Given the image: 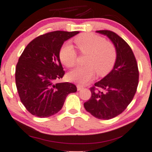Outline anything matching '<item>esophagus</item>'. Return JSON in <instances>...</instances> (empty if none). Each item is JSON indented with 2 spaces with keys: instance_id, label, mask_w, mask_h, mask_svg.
Returning <instances> with one entry per match:
<instances>
[{
  "instance_id": "obj_1",
  "label": "esophagus",
  "mask_w": 152,
  "mask_h": 152,
  "mask_svg": "<svg viewBox=\"0 0 152 152\" xmlns=\"http://www.w3.org/2000/svg\"><path fill=\"white\" fill-rule=\"evenodd\" d=\"M84 89V87H83V86L81 85H77V90H81V89Z\"/></svg>"
}]
</instances>
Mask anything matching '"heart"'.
Wrapping results in <instances>:
<instances>
[{
  "instance_id": "heart-1",
  "label": "heart",
  "mask_w": 152,
  "mask_h": 152,
  "mask_svg": "<svg viewBox=\"0 0 152 152\" xmlns=\"http://www.w3.org/2000/svg\"><path fill=\"white\" fill-rule=\"evenodd\" d=\"M75 43L81 54L87 55L85 65L74 68L68 74L72 82L85 84L92 80L95 73L104 76L112 70L116 60L114 46L104 38L93 33H84L75 38ZM61 63L68 68L76 64L77 54L73 45L67 42L62 46L59 53Z\"/></svg>"
}]
</instances>
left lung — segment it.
Returning a JSON list of instances; mask_svg holds the SVG:
<instances>
[{"label": "left lung", "instance_id": "obj_1", "mask_svg": "<svg viewBox=\"0 0 152 152\" xmlns=\"http://www.w3.org/2000/svg\"><path fill=\"white\" fill-rule=\"evenodd\" d=\"M114 44L116 60L111 71L90 88L84 103L87 111L100 119H111L122 114L130 103L138 84V65L133 52L124 39L110 30H97Z\"/></svg>", "mask_w": 152, "mask_h": 152}]
</instances>
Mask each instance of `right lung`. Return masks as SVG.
<instances>
[{"instance_id": "add662e5", "label": "right lung", "mask_w": 152, "mask_h": 152, "mask_svg": "<svg viewBox=\"0 0 152 152\" xmlns=\"http://www.w3.org/2000/svg\"><path fill=\"white\" fill-rule=\"evenodd\" d=\"M79 33L50 32L33 39L24 49L16 66V86L22 104L31 114L46 118L57 114L68 94L77 91L73 84L56 81L65 74L60 49Z\"/></svg>"}]
</instances>
